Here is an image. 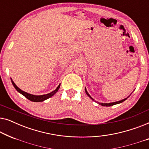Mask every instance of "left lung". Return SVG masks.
Wrapping results in <instances>:
<instances>
[{
  "label": "left lung",
  "mask_w": 149,
  "mask_h": 149,
  "mask_svg": "<svg viewBox=\"0 0 149 149\" xmlns=\"http://www.w3.org/2000/svg\"><path fill=\"white\" fill-rule=\"evenodd\" d=\"M85 93H87V95H88V96L90 97V98L92 100H93V101H95L94 100H93L92 97H91V95L89 94L88 93V92H87V89H86V88H85ZM125 100H127V98H125V99H123V100H120V101H118V102H111V103H100V102H97L100 105H102V106H103V107H111V106H113V105H115V104H120V103H121V102H124Z\"/></svg>",
  "instance_id": "8db88e82"
}]
</instances>
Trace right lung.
Segmentation results:
<instances>
[{
    "mask_svg": "<svg viewBox=\"0 0 149 149\" xmlns=\"http://www.w3.org/2000/svg\"><path fill=\"white\" fill-rule=\"evenodd\" d=\"M11 82H12V84L15 87L16 90H17L18 92L21 93L23 95H24L26 98L29 100L32 101V102H42L44 100H45L49 98L52 96H53L55 93H56L57 91H58V89H60V84L58 85V87L55 89L54 91H52V92L49 93H47V94H45V95H32V94H30V93H28L27 92H25V91H22V89H20L19 87H18L17 85L15 84V83L13 82V81H12L11 79Z\"/></svg>",
    "mask_w": 149,
    "mask_h": 149,
    "instance_id": "right-lung-1",
    "label": "right lung"
}]
</instances>
